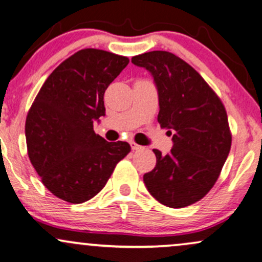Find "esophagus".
I'll return each mask as SVG.
<instances>
[{
	"instance_id": "1",
	"label": "esophagus",
	"mask_w": 262,
	"mask_h": 262,
	"mask_svg": "<svg viewBox=\"0 0 262 262\" xmlns=\"http://www.w3.org/2000/svg\"><path fill=\"white\" fill-rule=\"evenodd\" d=\"M130 146H132V150H139V149H141L140 145H138L137 143H134V141H132Z\"/></svg>"
}]
</instances>
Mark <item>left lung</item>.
Listing matches in <instances>:
<instances>
[{"instance_id":"8db88e82","label":"left lung","mask_w":262,"mask_h":262,"mask_svg":"<svg viewBox=\"0 0 262 262\" xmlns=\"http://www.w3.org/2000/svg\"><path fill=\"white\" fill-rule=\"evenodd\" d=\"M132 62L152 75L159 94L157 121L169 129L173 146L144 174L155 199L173 209L189 206L213 187L229 150L232 135L225 106L195 69L167 51L134 56Z\"/></svg>"}]
</instances>
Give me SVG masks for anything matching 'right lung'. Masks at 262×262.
Instances as JSON below:
<instances>
[{
	"label": "right lung",
	"mask_w": 262,
	"mask_h": 262,
	"mask_svg": "<svg viewBox=\"0 0 262 262\" xmlns=\"http://www.w3.org/2000/svg\"><path fill=\"white\" fill-rule=\"evenodd\" d=\"M128 63L103 50H80L49 75L34 100L25 122L28 155L59 199L90 200L130 151L125 141L108 143L94 132L105 116V91Z\"/></svg>",
	"instance_id": "1"
}]
</instances>
